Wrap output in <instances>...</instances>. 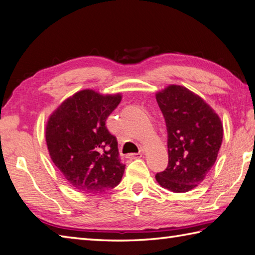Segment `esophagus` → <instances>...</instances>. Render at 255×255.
<instances>
[{"mask_svg": "<svg viewBox=\"0 0 255 255\" xmlns=\"http://www.w3.org/2000/svg\"><path fill=\"white\" fill-rule=\"evenodd\" d=\"M142 156V153H129V154H127V158L128 159H130V160H133V159H138V158H140Z\"/></svg>", "mask_w": 255, "mask_h": 255, "instance_id": "esophagus-1", "label": "esophagus"}]
</instances>
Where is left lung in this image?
<instances>
[{
    "mask_svg": "<svg viewBox=\"0 0 255 255\" xmlns=\"http://www.w3.org/2000/svg\"><path fill=\"white\" fill-rule=\"evenodd\" d=\"M166 121L169 162L156 180L172 192L199 186L217 160L223 126L213 109L188 88L170 85L156 94Z\"/></svg>",
    "mask_w": 255,
    "mask_h": 255,
    "instance_id": "left-lung-1",
    "label": "left lung"
}]
</instances>
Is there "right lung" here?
<instances>
[{
  "instance_id": "obj_1",
  "label": "right lung",
  "mask_w": 255,
  "mask_h": 255,
  "mask_svg": "<svg viewBox=\"0 0 255 255\" xmlns=\"http://www.w3.org/2000/svg\"><path fill=\"white\" fill-rule=\"evenodd\" d=\"M122 95H102L92 89L77 92L49 116L45 129L54 164L76 190L102 193L118 186L125 171L118 143L106 119Z\"/></svg>"
}]
</instances>
